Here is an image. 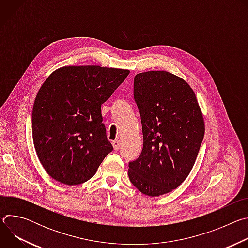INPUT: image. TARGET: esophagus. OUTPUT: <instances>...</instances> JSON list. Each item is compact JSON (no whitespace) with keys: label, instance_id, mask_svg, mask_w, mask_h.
I'll use <instances>...</instances> for the list:
<instances>
[{"label":"esophagus","instance_id":"1","mask_svg":"<svg viewBox=\"0 0 248 248\" xmlns=\"http://www.w3.org/2000/svg\"><path fill=\"white\" fill-rule=\"evenodd\" d=\"M112 144H113V147L115 150H118L121 146V141L120 140H113L112 141Z\"/></svg>","mask_w":248,"mask_h":248}]
</instances>
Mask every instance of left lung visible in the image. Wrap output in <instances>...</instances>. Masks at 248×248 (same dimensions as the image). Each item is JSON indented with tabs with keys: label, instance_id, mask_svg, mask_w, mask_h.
<instances>
[{
	"label": "left lung",
	"instance_id": "1",
	"mask_svg": "<svg viewBox=\"0 0 248 248\" xmlns=\"http://www.w3.org/2000/svg\"><path fill=\"white\" fill-rule=\"evenodd\" d=\"M143 148L128 164L131 184L148 196L175 189L193 168L204 137L203 115L192 88L165 70L134 77Z\"/></svg>",
	"mask_w": 248,
	"mask_h": 248
}]
</instances>
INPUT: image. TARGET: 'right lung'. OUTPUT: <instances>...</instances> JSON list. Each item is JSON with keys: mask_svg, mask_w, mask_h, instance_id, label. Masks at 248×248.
I'll return each mask as SVG.
<instances>
[{"mask_svg": "<svg viewBox=\"0 0 248 248\" xmlns=\"http://www.w3.org/2000/svg\"><path fill=\"white\" fill-rule=\"evenodd\" d=\"M128 74L122 68L69 65L56 69L42 84L33 105L32 137L51 178L77 186L95 174L113 150L101 105Z\"/></svg>", "mask_w": 248, "mask_h": 248, "instance_id": "right-lung-1", "label": "right lung"}]
</instances>
